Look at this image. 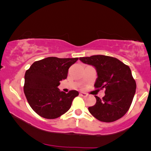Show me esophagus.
I'll return each mask as SVG.
<instances>
[{"label":"esophagus","instance_id":"esophagus-1","mask_svg":"<svg viewBox=\"0 0 151 151\" xmlns=\"http://www.w3.org/2000/svg\"><path fill=\"white\" fill-rule=\"evenodd\" d=\"M80 95L81 96H82V97H86L88 96V94L87 93H83V92H81V93H80Z\"/></svg>","mask_w":151,"mask_h":151}]
</instances>
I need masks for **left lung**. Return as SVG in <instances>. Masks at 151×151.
I'll use <instances>...</instances> for the list:
<instances>
[{
  "instance_id": "8db88e82",
  "label": "left lung",
  "mask_w": 151,
  "mask_h": 151,
  "mask_svg": "<svg viewBox=\"0 0 151 151\" xmlns=\"http://www.w3.org/2000/svg\"><path fill=\"white\" fill-rule=\"evenodd\" d=\"M83 63L92 65L98 73L94 86L105 89L102 99L98 96L88 111L97 119L112 122L124 115L131 106L136 91V82L131 69L115 58L103 55L80 58Z\"/></svg>"
}]
</instances>
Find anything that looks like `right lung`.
<instances>
[{"mask_svg": "<svg viewBox=\"0 0 151 151\" xmlns=\"http://www.w3.org/2000/svg\"><path fill=\"white\" fill-rule=\"evenodd\" d=\"M78 60L48 57L36 61L24 75V93L29 104L40 116L55 119L71 108L73 99L79 95L71 90L66 93L58 86L67 77L69 67Z\"/></svg>", "mask_w": 151, "mask_h": 151, "instance_id": "obj_1", "label": "right lung"}]
</instances>
